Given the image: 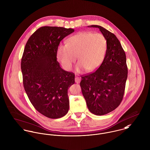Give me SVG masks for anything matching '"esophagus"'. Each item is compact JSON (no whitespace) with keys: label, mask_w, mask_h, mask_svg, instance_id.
I'll use <instances>...</instances> for the list:
<instances>
[{"label":"esophagus","mask_w":150,"mask_h":150,"mask_svg":"<svg viewBox=\"0 0 150 150\" xmlns=\"http://www.w3.org/2000/svg\"><path fill=\"white\" fill-rule=\"evenodd\" d=\"M80 81H81V79L79 77H75V82H76V83L79 84L80 82Z\"/></svg>","instance_id":"34e87169"}]
</instances>
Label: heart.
<instances>
[{
    "mask_svg": "<svg viewBox=\"0 0 150 150\" xmlns=\"http://www.w3.org/2000/svg\"><path fill=\"white\" fill-rule=\"evenodd\" d=\"M107 49V40L103 34L81 32L69 38L67 44H60L57 55L65 70L71 69L77 56L79 62L76 66V70L80 72L86 69L91 72L102 64Z\"/></svg>",
    "mask_w": 150,
    "mask_h": 150,
    "instance_id": "1",
    "label": "heart"
}]
</instances>
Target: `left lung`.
Here are the masks:
<instances>
[{"mask_svg":"<svg viewBox=\"0 0 150 150\" xmlns=\"http://www.w3.org/2000/svg\"><path fill=\"white\" fill-rule=\"evenodd\" d=\"M88 27L99 28L105 36L107 52L95 71L81 76L80 86L90 112L102 115L115 110L122 100L128 77L126 55L114 34L99 25Z\"/></svg>","mask_w":150,"mask_h":150,"instance_id":"obj_1","label":"left lung"}]
</instances>
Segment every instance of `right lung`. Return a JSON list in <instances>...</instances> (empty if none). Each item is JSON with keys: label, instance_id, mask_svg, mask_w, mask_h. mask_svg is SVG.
I'll use <instances>...</instances> for the list:
<instances>
[{"label": "right lung", "instance_id": "add662e5", "mask_svg": "<svg viewBox=\"0 0 150 150\" xmlns=\"http://www.w3.org/2000/svg\"><path fill=\"white\" fill-rule=\"evenodd\" d=\"M74 30L42 26L25 45L21 59L23 84L28 97L43 115L52 119L64 116L69 108V88L74 84V74L63 70L57 60L61 41Z\"/></svg>", "mask_w": 150, "mask_h": 150}]
</instances>
